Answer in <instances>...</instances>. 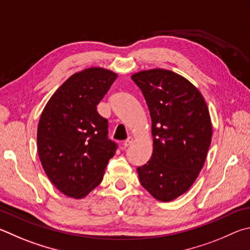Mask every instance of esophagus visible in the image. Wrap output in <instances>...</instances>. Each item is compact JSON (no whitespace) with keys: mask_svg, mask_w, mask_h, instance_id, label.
<instances>
[{"mask_svg":"<svg viewBox=\"0 0 250 250\" xmlns=\"http://www.w3.org/2000/svg\"><path fill=\"white\" fill-rule=\"evenodd\" d=\"M133 141H134L133 137H130V136H129L127 139H126V141H124V143H123V146H124L125 148H126V147H128V146L130 145V144L133 143Z\"/></svg>","mask_w":250,"mask_h":250,"instance_id":"esophagus-1","label":"esophagus"}]
</instances>
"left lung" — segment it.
<instances>
[{
	"label": "left lung",
	"instance_id": "1",
	"mask_svg": "<svg viewBox=\"0 0 250 250\" xmlns=\"http://www.w3.org/2000/svg\"><path fill=\"white\" fill-rule=\"evenodd\" d=\"M151 118L152 154L137 168L142 186L161 202L190 189L202 170L212 141V122L198 87L167 69L134 73Z\"/></svg>",
	"mask_w": 250,
	"mask_h": 250
}]
</instances>
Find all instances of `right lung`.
Returning <instances> with one entry per match:
<instances>
[{"label": "right lung", "mask_w": 250, "mask_h": 250, "mask_svg": "<svg viewBox=\"0 0 250 250\" xmlns=\"http://www.w3.org/2000/svg\"><path fill=\"white\" fill-rule=\"evenodd\" d=\"M117 73L86 68L69 77L48 101L39 118L37 149L43 170L61 193L82 199L102 181L115 143L96 105Z\"/></svg>", "instance_id": "1"}]
</instances>
